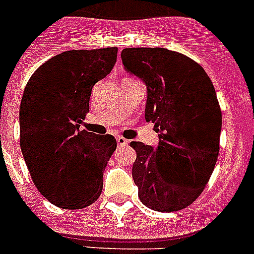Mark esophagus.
<instances>
[{"instance_id":"34e87169","label":"esophagus","mask_w":254,"mask_h":254,"mask_svg":"<svg viewBox=\"0 0 254 254\" xmlns=\"http://www.w3.org/2000/svg\"><path fill=\"white\" fill-rule=\"evenodd\" d=\"M116 140H117V144H119V146H127V144L129 143V140L125 139L124 137H117Z\"/></svg>"}]
</instances>
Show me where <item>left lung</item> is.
I'll return each mask as SVG.
<instances>
[{"label":"left lung","instance_id":"8db88e82","mask_svg":"<svg viewBox=\"0 0 254 254\" xmlns=\"http://www.w3.org/2000/svg\"><path fill=\"white\" fill-rule=\"evenodd\" d=\"M121 59L146 82L144 116L160 139L156 150L130 143L138 196L156 212L183 209L201 195L218 159L222 112L212 80L199 63L164 48H127Z\"/></svg>","mask_w":254,"mask_h":254}]
</instances>
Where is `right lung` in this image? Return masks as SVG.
<instances>
[{"mask_svg": "<svg viewBox=\"0 0 254 254\" xmlns=\"http://www.w3.org/2000/svg\"><path fill=\"white\" fill-rule=\"evenodd\" d=\"M117 48L69 50L32 74L23 93L20 148L44 197L63 209H82L101 196L103 172L117 142L81 130L93 86L112 71Z\"/></svg>", "mask_w": 254, "mask_h": 254, "instance_id": "1", "label": "right lung"}]
</instances>
